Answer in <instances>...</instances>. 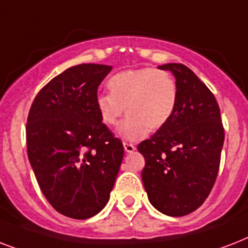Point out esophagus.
<instances>
[{"label": "esophagus", "mask_w": 248, "mask_h": 248, "mask_svg": "<svg viewBox=\"0 0 248 248\" xmlns=\"http://www.w3.org/2000/svg\"><path fill=\"white\" fill-rule=\"evenodd\" d=\"M124 151L127 152V153H132V152L135 151V145L131 143H126V141L124 143Z\"/></svg>", "instance_id": "obj_1"}]
</instances>
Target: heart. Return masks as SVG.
I'll return each mask as SVG.
<instances>
[{
	"label": "heart",
	"instance_id": "obj_1",
	"mask_svg": "<svg viewBox=\"0 0 248 248\" xmlns=\"http://www.w3.org/2000/svg\"><path fill=\"white\" fill-rule=\"evenodd\" d=\"M108 89L110 93L95 96V105L101 121L108 126H116L127 110L120 127V135L124 139H141L151 128L163 127L176 109V81L161 69L120 72L109 78Z\"/></svg>",
	"mask_w": 248,
	"mask_h": 248
}]
</instances>
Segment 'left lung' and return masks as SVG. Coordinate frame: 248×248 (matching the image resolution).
Returning <instances> with one entry per match:
<instances>
[{
  "label": "left lung",
  "instance_id": "1",
  "mask_svg": "<svg viewBox=\"0 0 248 248\" xmlns=\"http://www.w3.org/2000/svg\"><path fill=\"white\" fill-rule=\"evenodd\" d=\"M176 79L177 104L172 117L138 151L148 200L159 212L184 216L207 198L219 172L224 127L214 93L184 64L169 63Z\"/></svg>",
  "mask_w": 248,
  "mask_h": 248
}]
</instances>
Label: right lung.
<instances>
[{"mask_svg":"<svg viewBox=\"0 0 248 248\" xmlns=\"http://www.w3.org/2000/svg\"><path fill=\"white\" fill-rule=\"evenodd\" d=\"M110 65L79 64L37 93L27 120V148L41 190L62 215L85 220L100 212L124 158V145L95 105Z\"/></svg>","mask_w":248,"mask_h":248,"instance_id":"add662e5","label":"right lung"}]
</instances>
